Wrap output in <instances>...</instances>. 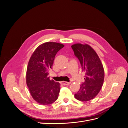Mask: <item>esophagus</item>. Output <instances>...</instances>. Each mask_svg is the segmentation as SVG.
I'll return each mask as SVG.
<instances>
[{"label":"esophagus","instance_id":"34e87169","mask_svg":"<svg viewBox=\"0 0 128 128\" xmlns=\"http://www.w3.org/2000/svg\"><path fill=\"white\" fill-rule=\"evenodd\" d=\"M61 84L64 85V86H68V85H69L70 84V82H64V81H62V82H61Z\"/></svg>","mask_w":128,"mask_h":128}]
</instances>
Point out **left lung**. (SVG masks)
I'll return each instance as SVG.
<instances>
[{
    "mask_svg": "<svg viewBox=\"0 0 128 128\" xmlns=\"http://www.w3.org/2000/svg\"><path fill=\"white\" fill-rule=\"evenodd\" d=\"M72 48L80 62L82 71L86 72L84 82L75 97L81 102H88L94 98L101 90L104 76L103 66L90 45L78 43L72 45Z\"/></svg>",
    "mask_w": 128,
    "mask_h": 128,
    "instance_id": "8db88e82",
    "label": "left lung"
}]
</instances>
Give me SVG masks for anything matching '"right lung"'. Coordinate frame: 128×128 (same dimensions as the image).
<instances>
[{
  "label": "right lung",
  "mask_w": 128,
  "mask_h": 128,
  "mask_svg": "<svg viewBox=\"0 0 128 128\" xmlns=\"http://www.w3.org/2000/svg\"><path fill=\"white\" fill-rule=\"evenodd\" d=\"M64 47L58 42H46L38 46L30 58L26 82L32 97L40 104H51L58 98L60 84L50 80L48 75L56 54Z\"/></svg>",
  "instance_id": "right-lung-1"
}]
</instances>
